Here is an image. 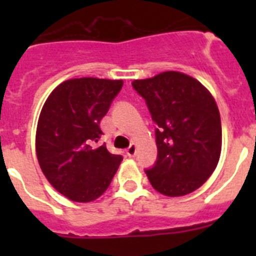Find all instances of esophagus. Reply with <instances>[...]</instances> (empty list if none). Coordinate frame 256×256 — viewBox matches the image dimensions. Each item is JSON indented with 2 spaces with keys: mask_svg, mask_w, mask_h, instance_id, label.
Returning <instances> with one entry per match:
<instances>
[{
  "mask_svg": "<svg viewBox=\"0 0 256 256\" xmlns=\"http://www.w3.org/2000/svg\"><path fill=\"white\" fill-rule=\"evenodd\" d=\"M136 152H137V144H132L130 148H126V155L130 156V158H133L136 155Z\"/></svg>",
  "mask_w": 256,
  "mask_h": 256,
  "instance_id": "1",
  "label": "esophagus"
}]
</instances>
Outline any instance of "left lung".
<instances>
[{"label":"left lung","mask_w":256,"mask_h":256,"mask_svg":"<svg viewBox=\"0 0 256 256\" xmlns=\"http://www.w3.org/2000/svg\"><path fill=\"white\" fill-rule=\"evenodd\" d=\"M132 86L158 126V160L146 170L151 186L170 198L188 195L206 182L220 158V114L214 97L198 79L174 70L136 79Z\"/></svg>","instance_id":"obj_1"}]
</instances>
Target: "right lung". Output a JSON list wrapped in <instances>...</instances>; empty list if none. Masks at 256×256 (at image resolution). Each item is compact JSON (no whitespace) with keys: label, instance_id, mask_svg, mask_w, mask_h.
Returning <instances> with one entry per match:
<instances>
[{"label":"right lung","instance_id":"1","mask_svg":"<svg viewBox=\"0 0 256 256\" xmlns=\"http://www.w3.org/2000/svg\"><path fill=\"white\" fill-rule=\"evenodd\" d=\"M123 80L74 78L60 83L47 97L38 118L36 152L51 186L69 200L100 198L120 165V155L97 142L100 122Z\"/></svg>","mask_w":256,"mask_h":256}]
</instances>
